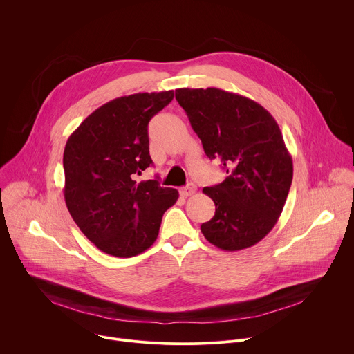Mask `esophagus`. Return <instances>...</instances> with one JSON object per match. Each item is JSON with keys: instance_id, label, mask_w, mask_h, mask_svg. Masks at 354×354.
I'll return each mask as SVG.
<instances>
[{"instance_id": "obj_1", "label": "esophagus", "mask_w": 354, "mask_h": 354, "mask_svg": "<svg viewBox=\"0 0 354 354\" xmlns=\"http://www.w3.org/2000/svg\"><path fill=\"white\" fill-rule=\"evenodd\" d=\"M179 192H180V194L185 196V197L192 196L193 193H196V185H194V183H187V185H186L185 187H182Z\"/></svg>"}]
</instances>
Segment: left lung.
Returning <instances> with one entry per match:
<instances>
[{
    "label": "left lung",
    "mask_w": 354,
    "mask_h": 354,
    "mask_svg": "<svg viewBox=\"0 0 354 354\" xmlns=\"http://www.w3.org/2000/svg\"><path fill=\"white\" fill-rule=\"evenodd\" d=\"M178 104L210 160L228 174L203 189L216 205L200 227L223 250L263 239L277 223L292 180V160L274 118L255 100L218 88H179Z\"/></svg>",
    "instance_id": "8db88e82"
}]
</instances>
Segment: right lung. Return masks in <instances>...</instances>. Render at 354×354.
<instances>
[{"mask_svg":"<svg viewBox=\"0 0 354 354\" xmlns=\"http://www.w3.org/2000/svg\"><path fill=\"white\" fill-rule=\"evenodd\" d=\"M172 99L174 91L116 97L92 112L67 140V209L82 234L108 255L131 258L148 249L164 213L179 197L157 179L134 180L153 164L148 122Z\"/></svg>","mask_w":354,"mask_h":354,"instance_id":"right-lung-1","label":"right lung"}]
</instances>
